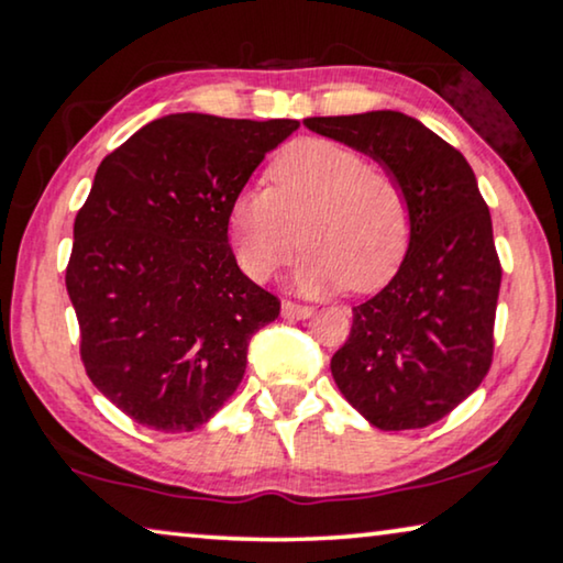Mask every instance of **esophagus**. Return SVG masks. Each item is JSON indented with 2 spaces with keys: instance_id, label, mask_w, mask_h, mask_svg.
Segmentation results:
<instances>
[{
  "instance_id": "esophagus-1",
  "label": "esophagus",
  "mask_w": 563,
  "mask_h": 563,
  "mask_svg": "<svg viewBox=\"0 0 563 563\" xmlns=\"http://www.w3.org/2000/svg\"><path fill=\"white\" fill-rule=\"evenodd\" d=\"M282 314L287 320H305V318H310V314H312V307L291 302V299H284V302H282Z\"/></svg>"
}]
</instances>
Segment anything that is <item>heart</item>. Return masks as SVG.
<instances>
[{"instance_id": "b5f03b06", "label": "heart", "mask_w": 563, "mask_h": 563, "mask_svg": "<svg viewBox=\"0 0 563 563\" xmlns=\"http://www.w3.org/2000/svg\"><path fill=\"white\" fill-rule=\"evenodd\" d=\"M268 189L230 202L228 241L251 282L266 284L295 258L302 291H374L397 274L412 238L405 184L366 153L330 137L289 143L266 168Z\"/></svg>"}]
</instances>
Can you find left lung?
I'll return each mask as SVG.
<instances>
[{
	"label": "left lung",
	"mask_w": 563,
	"mask_h": 563,
	"mask_svg": "<svg viewBox=\"0 0 563 563\" xmlns=\"http://www.w3.org/2000/svg\"><path fill=\"white\" fill-rule=\"evenodd\" d=\"M314 133L368 153L405 184L407 256L387 287L353 307L330 361L341 395L379 430L445 418L489 374L503 266L489 207L461 153L402 112L307 118Z\"/></svg>",
	"instance_id": "8db88e82"
}]
</instances>
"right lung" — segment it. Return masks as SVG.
I'll list each match as a JSON object with an SVG mask.
<instances>
[{"label": "right lung", "instance_id": "right-lung-1", "mask_svg": "<svg viewBox=\"0 0 563 563\" xmlns=\"http://www.w3.org/2000/svg\"><path fill=\"white\" fill-rule=\"evenodd\" d=\"M297 120L181 112L148 122L97 168L74 220L66 289L91 384L137 426H205L245 374L282 302L228 245V210Z\"/></svg>", "mask_w": 563, "mask_h": 563}]
</instances>
